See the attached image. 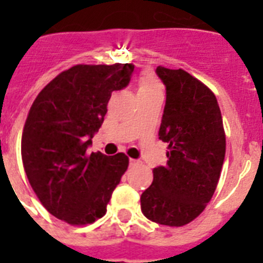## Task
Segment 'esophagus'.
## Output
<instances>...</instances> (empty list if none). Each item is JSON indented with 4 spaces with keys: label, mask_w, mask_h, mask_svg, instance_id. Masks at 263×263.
<instances>
[{
    "label": "esophagus",
    "mask_w": 263,
    "mask_h": 263,
    "mask_svg": "<svg viewBox=\"0 0 263 263\" xmlns=\"http://www.w3.org/2000/svg\"><path fill=\"white\" fill-rule=\"evenodd\" d=\"M141 164V162L137 159H130V167H136V166H139Z\"/></svg>",
    "instance_id": "1"
}]
</instances>
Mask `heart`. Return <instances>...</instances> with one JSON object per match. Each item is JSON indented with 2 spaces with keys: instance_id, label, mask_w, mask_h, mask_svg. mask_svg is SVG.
Wrapping results in <instances>:
<instances>
[{
  "instance_id": "b5f03b06",
  "label": "heart",
  "mask_w": 263,
  "mask_h": 263,
  "mask_svg": "<svg viewBox=\"0 0 263 263\" xmlns=\"http://www.w3.org/2000/svg\"><path fill=\"white\" fill-rule=\"evenodd\" d=\"M162 93L160 81L152 72H143L138 79V96H152Z\"/></svg>"
}]
</instances>
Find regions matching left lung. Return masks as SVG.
Returning a JSON list of instances; mask_svg holds the SVG:
<instances>
[{
  "mask_svg": "<svg viewBox=\"0 0 263 263\" xmlns=\"http://www.w3.org/2000/svg\"><path fill=\"white\" fill-rule=\"evenodd\" d=\"M155 72L166 87L159 139L168 143V160L153 170L141 210L157 224L183 227L203 212L217 187L225 158L222 117L200 80L180 68L159 66Z\"/></svg>",
  "mask_w": 263,
  "mask_h": 263,
  "instance_id": "obj_1",
  "label": "left lung"
}]
</instances>
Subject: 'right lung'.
Masks as SVG:
<instances>
[{
    "label": "right lung",
    "instance_id": "1",
    "mask_svg": "<svg viewBox=\"0 0 263 263\" xmlns=\"http://www.w3.org/2000/svg\"><path fill=\"white\" fill-rule=\"evenodd\" d=\"M134 66L78 64L34 100L22 133V162L46 210L71 225L96 221L129 166L122 153L87 154L105 117L111 92L129 84Z\"/></svg>",
    "mask_w": 263,
    "mask_h": 263
}]
</instances>
